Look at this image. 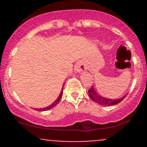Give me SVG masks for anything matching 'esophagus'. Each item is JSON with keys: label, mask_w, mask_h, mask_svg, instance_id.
I'll list each match as a JSON object with an SVG mask.
<instances>
[{"label": "esophagus", "mask_w": 147, "mask_h": 147, "mask_svg": "<svg viewBox=\"0 0 147 147\" xmlns=\"http://www.w3.org/2000/svg\"><path fill=\"white\" fill-rule=\"evenodd\" d=\"M86 69V65L82 61H79L76 63L75 66V71L76 72H80Z\"/></svg>", "instance_id": "1"}]
</instances>
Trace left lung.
<instances>
[{
	"label": "left lung",
	"instance_id": "1",
	"mask_svg": "<svg viewBox=\"0 0 147 147\" xmlns=\"http://www.w3.org/2000/svg\"><path fill=\"white\" fill-rule=\"evenodd\" d=\"M88 93L90 97H91V99L93 100V101L97 102V104H100V105H107V106L117 105V104L119 103L120 102L122 101V100H124V97H126L125 95L123 97H121V98L117 99V100H111V99L105 98V97H102V96H100V94H97V93L96 92L95 90H94V87H93L88 90Z\"/></svg>",
	"mask_w": 147,
	"mask_h": 147
}]
</instances>
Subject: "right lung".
Returning a JSON list of instances; mask_svg holds the SVG:
<instances>
[{
  "instance_id": "right-lung-1",
  "label": "right lung",
  "mask_w": 147,
  "mask_h": 147,
  "mask_svg": "<svg viewBox=\"0 0 147 147\" xmlns=\"http://www.w3.org/2000/svg\"><path fill=\"white\" fill-rule=\"evenodd\" d=\"M63 88H62V91L60 92V95H59V97H57V100H56L55 101L53 102V103L52 104V105H50V106H48V107H45V108H42H42H41V109H38V111H46V110H49V109H52V108L54 107L55 106H56V105H57V104L58 103L59 101H60V98H61L62 94H63ZM36 110H37V109H36Z\"/></svg>"
}]
</instances>
